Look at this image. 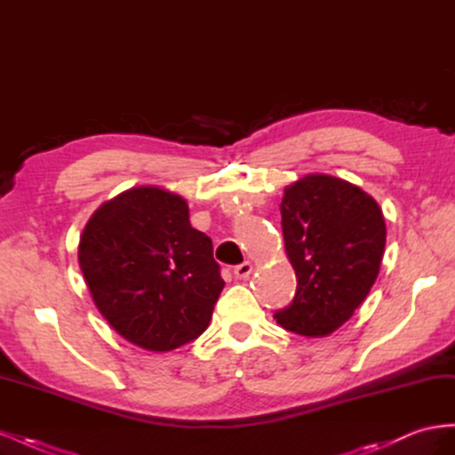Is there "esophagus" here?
<instances>
[{
    "instance_id": "1",
    "label": "esophagus",
    "mask_w": 455,
    "mask_h": 455,
    "mask_svg": "<svg viewBox=\"0 0 455 455\" xmlns=\"http://www.w3.org/2000/svg\"><path fill=\"white\" fill-rule=\"evenodd\" d=\"M252 269H254V267H252L251 261H243V264H239V266L233 267V275H235V279L244 281V279H249V277H251Z\"/></svg>"
}]
</instances>
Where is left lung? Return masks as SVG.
<instances>
[{"instance_id":"obj_1","label":"left lung","mask_w":455,"mask_h":455,"mask_svg":"<svg viewBox=\"0 0 455 455\" xmlns=\"http://www.w3.org/2000/svg\"><path fill=\"white\" fill-rule=\"evenodd\" d=\"M281 216L298 286L275 319L299 336L332 334L378 279L387 235L383 212L359 186L316 172L284 188Z\"/></svg>"}]
</instances>
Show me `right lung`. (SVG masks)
<instances>
[{"label": "right lung", "mask_w": 455, "mask_h": 455, "mask_svg": "<svg viewBox=\"0 0 455 455\" xmlns=\"http://www.w3.org/2000/svg\"><path fill=\"white\" fill-rule=\"evenodd\" d=\"M77 258L109 326L156 353L199 338L226 284L212 241L189 224L188 201L159 186L102 203L81 233Z\"/></svg>", "instance_id": "1"}]
</instances>
